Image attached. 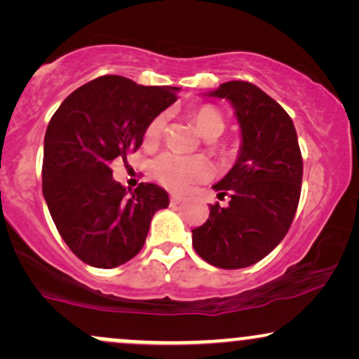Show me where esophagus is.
<instances>
[{
    "label": "esophagus",
    "instance_id": "obj_1",
    "mask_svg": "<svg viewBox=\"0 0 359 359\" xmlns=\"http://www.w3.org/2000/svg\"><path fill=\"white\" fill-rule=\"evenodd\" d=\"M170 203H172V204L182 203V197H180L179 194H172V196H170Z\"/></svg>",
    "mask_w": 359,
    "mask_h": 359
}]
</instances>
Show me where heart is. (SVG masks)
I'll use <instances>...</instances> for the list:
<instances>
[{
    "instance_id": "b5f03b06",
    "label": "heart",
    "mask_w": 359,
    "mask_h": 359,
    "mask_svg": "<svg viewBox=\"0 0 359 359\" xmlns=\"http://www.w3.org/2000/svg\"><path fill=\"white\" fill-rule=\"evenodd\" d=\"M165 114H158L148 123L145 130V142L148 145L156 143L162 138L163 130H165ZM192 121L196 125V130L204 138L219 137L222 130H224V118H222L221 111L209 104L194 109ZM151 170H154L155 179L160 184L165 185L167 189L174 192L189 191L194 184L205 182L212 175L211 163L204 156H184L172 154V151L160 155L154 162Z\"/></svg>"
}]
</instances>
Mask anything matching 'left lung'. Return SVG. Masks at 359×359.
<instances>
[{
    "label": "left lung",
    "mask_w": 359,
    "mask_h": 359,
    "mask_svg": "<svg viewBox=\"0 0 359 359\" xmlns=\"http://www.w3.org/2000/svg\"><path fill=\"white\" fill-rule=\"evenodd\" d=\"M205 96L231 102L241 145L236 163L214 185L229 204L209 205L192 245L217 269H245L265 258L294 221L302 184L297 131L287 111L251 82H224Z\"/></svg>",
    "instance_id": "left-lung-1"
}]
</instances>
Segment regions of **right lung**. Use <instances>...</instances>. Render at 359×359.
Here are the masks:
<instances>
[{
    "label": "right lung",
    "mask_w": 359,
    "mask_h": 359,
    "mask_svg": "<svg viewBox=\"0 0 359 359\" xmlns=\"http://www.w3.org/2000/svg\"><path fill=\"white\" fill-rule=\"evenodd\" d=\"M179 88L102 76L67 96L47 126L42 191L62 240L96 269L137 257L168 194L155 184L128 192L111 163L143 143L148 123L177 101Z\"/></svg>",
    "instance_id": "add662e5"
}]
</instances>
